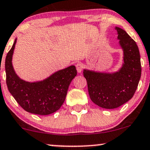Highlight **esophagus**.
<instances>
[{"instance_id":"1","label":"esophagus","mask_w":150,"mask_h":150,"mask_svg":"<svg viewBox=\"0 0 150 150\" xmlns=\"http://www.w3.org/2000/svg\"><path fill=\"white\" fill-rule=\"evenodd\" d=\"M76 67L77 71H78L79 73H81V71H82L83 69V64L79 62V63H77L76 64Z\"/></svg>"}]
</instances>
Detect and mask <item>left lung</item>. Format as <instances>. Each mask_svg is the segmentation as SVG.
<instances>
[{
    "mask_svg": "<svg viewBox=\"0 0 150 150\" xmlns=\"http://www.w3.org/2000/svg\"><path fill=\"white\" fill-rule=\"evenodd\" d=\"M117 38L124 50V64L113 74L83 71L92 102L101 108L113 109L127 102L134 96L141 76L139 49L126 31L116 27Z\"/></svg>",
    "mask_w": 150,
    "mask_h": 150,
    "instance_id": "1",
    "label": "left lung"
}]
</instances>
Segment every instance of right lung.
Masks as SVG:
<instances>
[{"mask_svg":"<svg viewBox=\"0 0 150 150\" xmlns=\"http://www.w3.org/2000/svg\"><path fill=\"white\" fill-rule=\"evenodd\" d=\"M16 39L5 58L6 83L9 91L25 111L47 115L58 110L63 104L69 84L77 74L75 66L55 72L40 82L30 83L20 79L12 64Z\"/></svg>","mask_w":150,"mask_h":150,"instance_id":"1","label":"right lung"}]
</instances>
